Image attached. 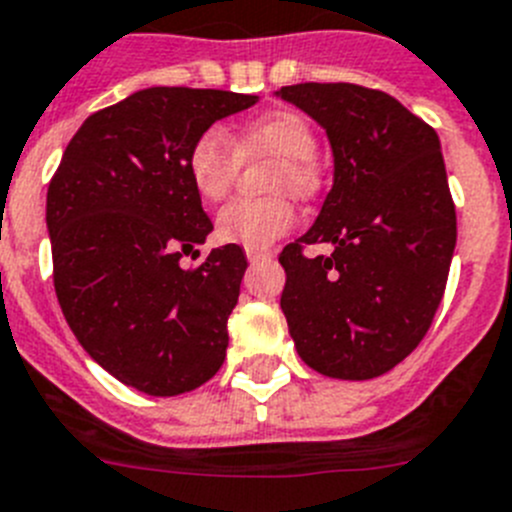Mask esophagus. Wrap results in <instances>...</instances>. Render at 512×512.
<instances>
[{
    "instance_id": "obj_1",
    "label": "esophagus",
    "mask_w": 512,
    "mask_h": 512,
    "mask_svg": "<svg viewBox=\"0 0 512 512\" xmlns=\"http://www.w3.org/2000/svg\"><path fill=\"white\" fill-rule=\"evenodd\" d=\"M273 257V252L270 250H247V260L255 265V262H262V260H270Z\"/></svg>"
}]
</instances>
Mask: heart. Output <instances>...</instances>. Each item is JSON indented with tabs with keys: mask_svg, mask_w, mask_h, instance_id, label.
Segmentation results:
<instances>
[{
	"mask_svg": "<svg viewBox=\"0 0 512 512\" xmlns=\"http://www.w3.org/2000/svg\"><path fill=\"white\" fill-rule=\"evenodd\" d=\"M319 137L313 124L298 112H270L227 135L209 127L191 142L186 170L193 191L204 201H222L237 176L239 158H273L267 170V191H288L298 199H311L321 188L316 163ZM296 211L288 196L273 193L265 199H239L216 214V239L247 250H265L290 232Z\"/></svg>",
	"mask_w": 512,
	"mask_h": 512,
	"instance_id": "1",
	"label": "heart"
}]
</instances>
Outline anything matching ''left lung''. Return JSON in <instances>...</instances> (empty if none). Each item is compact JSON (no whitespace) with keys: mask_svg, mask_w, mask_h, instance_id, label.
Instances as JSON below:
<instances>
[{"mask_svg":"<svg viewBox=\"0 0 512 512\" xmlns=\"http://www.w3.org/2000/svg\"><path fill=\"white\" fill-rule=\"evenodd\" d=\"M278 96L316 119L334 150L319 219L280 252L288 331L321 375H385L426 336L457 245L439 135L367 86L296 84ZM308 244L335 252L306 258Z\"/></svg>","mask_w":512,"mask_h":512,"instance_id":"1","label":"left lung"}]
</instances>
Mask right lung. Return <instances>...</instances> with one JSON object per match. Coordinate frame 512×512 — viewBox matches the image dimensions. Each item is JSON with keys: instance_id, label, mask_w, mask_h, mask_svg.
I'll return each mask as SVG.
<instances>
[{"instance_id": "1", "label": "right lung", "mask_w": 512, "mask_h": 512, "mask_svg": "<svg viewBox=\"0 0 512 512\" xmlns=\"http://www.w3.org/2000/svg\"><path fill=\"white\" fill-rule=\"evenodd\" d=\"M257 96L153 86L91 114L50 178L53 285L81 347L147 395L219 372L247 257L239 245L183 270L214 229L186 170L191 142Z\"/></svg>"}]
</instances>
